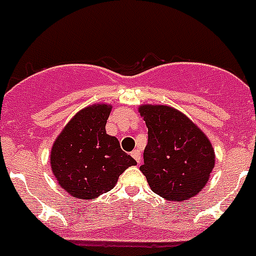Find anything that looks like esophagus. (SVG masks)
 Returning <instances> with one entry per match:
<instances>
[{
  "mask_svg": "<svg viewBox=\"0 0 256 256\" xmlns=\"http://www.w3.org/2000/svg\"><path fill=\"white\" fill-rule=\"evenodd\" d=\"M132 154V157L134 158L136 161H137L138 164L140 162V160H142V156H140V150H134V151H132V154Z\"/></svg>",
  "mask_w": 256,
  "mask_h": 256,
  "instance_id": "esophagus-1",
  "label": "esophagus"
}]
</instances>
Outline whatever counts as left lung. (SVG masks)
<instances>
[{"mask_svg": "<svg viewBox=\"0 0 256 256\" xmlns=\"http://www.w3.org/2000/svg\"><path fill=\"white\" fill-rule=\"evenodd\" d=\"M148 128L140 170L152 192L171 202L196 196L210 180L216 154L204 132L184 112L168 105L138 108Z\"/></svg>", "mask_w": 256, "mask_h": 256, "instance_id": "obj_1", "label": "left lung"}]
</instances>
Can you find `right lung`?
<instances>
[{
	"label": "right lung",
	"instance_id": "right-lung-1",
	"mask_svg": "<svg viewBox=\"0 0 256 256\" xmlns=\"http://www.w3.org/2000/svg\"><path fill=\"white\" fill-rule=\"evenodd\" d=\"M110 104H94L77 112L56 138L50 168L58 185L77 199H95L116 186L119 175L137 165L122 151L118 138L105 130Z\"/></svg>",
	"mask_w": 256,
	"mask_h": 256
}]
</instances>
